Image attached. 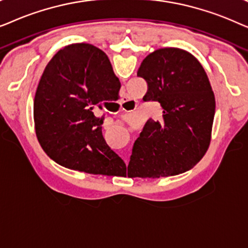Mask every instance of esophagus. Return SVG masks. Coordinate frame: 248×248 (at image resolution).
<instances>
[{"mask_svg":"<svg viewBox=\"0 0 248 248\" xmlns=\"http://www.w3.org/2000/svg\"><path fill=\"white\" fill-rule=\"evenodd\" d=\"M120 104H121V106H122V107H126V108H130V107H131V105L133 104V100H132L130 97H127V96H124V97H123V99H122V101H121ZM125 161L127 162V159H126V160H125Z\"/></svg>","mask_w":248,"mask_h":248,"instance_id":"esophagus-1","label":"esophagus"}]
</instances>
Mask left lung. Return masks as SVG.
Wrapping results in <instances>:
<instances>
[{
  "label": "left lung",
  "mask_w": 248,
  "mask_h": 248,
  "mask_svg": "<svg viewBox=\"0 0 248 248\" xmlns=\"http://www.w3.org/2000/svg\"><path fill=\"white\" fill-rule=\"evenodd\" d=\"M138 77L147 81L144 101H158L160 121L148 120L134 142L127 176L159 178L181 174L205 155L211 140L216 99L201 63L184 49L149 54Z\"/></svg>",
  "instance_id": "obj_1"
}]
</instances>
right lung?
I'll return each mask as SVG.
<instances>
[{
	"instance_id": "right-lung-1",
	"label": "right lung",
	"mask_w": 248,
	"mask_h": 248,
	"mask_svg": "<svg viewBox=\"0 0 248 248\" xmlns=\"http://www.w3.org/2000/svg\"><path fill=\"white\" fill-rule=\"evenodd\" d=\"M121 82L109 59L91 44H71L47 64L33 100L36 135L49 158L64 167L113 175L125 164L108 147L103 117L94 110L116 100Z\"/></svg>"
}]
</instances>
